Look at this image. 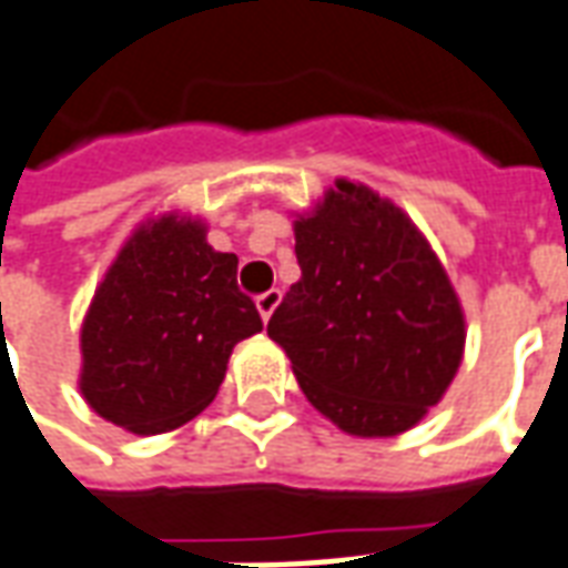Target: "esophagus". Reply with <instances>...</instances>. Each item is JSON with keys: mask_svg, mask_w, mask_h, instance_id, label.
Instances as JSON below:
<instances>
[{"mask_svg": "<svg viewBox=\"0 0 568 568\" xmlns=\"http://www.w3.org/2000/svg\"><path fill=\"white\" fill-rule=\"evenodd\" d=\"M280 297H283V292H280V288H271V292H264V295L255 297L261 320H271L273 311H276V304H280Z\"/></svg>", "mask_w": 568, "mask_h": 568, "instance_id": "esophagus-1", "label": "esophagus"}]
</instances>
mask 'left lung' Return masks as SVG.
Listing matches in <instances>:
<instances>
[{
    "label": "left lung",
    "instance_id": "obj_1",
    "mask_svg": "<svg viewBox=\"0 0 568 568\" xmlns=\"http://www.w3.org/2000/svg\"><path fill=\"white\" fill-rule=\"evenodd\" d=\"M297 280L267 323L297 384L353 436L422 422L458 372L462 304L443 264L394 202L338 181L295 221Z\"/></svg>",
    "mask_w": 568,
    "mask_h": 568
}]
</instances>
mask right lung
<instances>
[{
	"label": "right lung",
	"mask_w": 568,
	"mask_h": 568,
	"mask_svg": "<svg viewBox=\"0 0 568 568\" xmlns=\"http://www.w3.org/2000/svg\"><path fill=\"white\" fill-rule=\"evenodd\" d=\"M236 267L200 221L165 215L134 233L82 323L79 390L101 418L165 434L215 399L233 347L264 328Z\"/></svg>",
	"instance_id": "right-lung-1"
}]
</instances>
